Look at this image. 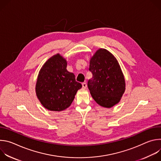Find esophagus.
Segmentation results:
<instances>
[{
  "instance_id": "34e87169",
  "label": "esophagus",
  "mask_w": 161,
  "mask_h": 161,
  "mask_svg": "<svg viewBox=\"0 0 161 161\" xmlns=\"http://www.w3.org/2000/svg\"><path fill=\"white\" fill-rule=\"evenodd\" d=\"M86 86H87V85H86V83H82V87H83V88H86Z\"/></svg>"
}]
</instances>
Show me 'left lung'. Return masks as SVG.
<instances>
[{
  "mask_svg": "<svg viewBox=\"0 0 161 161\" xmlns=\"http://www.w3.org/2000/svg\"><path fill=\"white\" fill-rule=\"evenodd\" d=\"M89 71L92 78L88 81V88L95 101L107 108L119 103L125 82L116 58L107 50L99 49L90 58Z\"/></svg>",
  "mask_w": 161,
  "mask_h": 161,
  "instance_id": "obj_1",
  "label": "left lung"
}]
</instances>
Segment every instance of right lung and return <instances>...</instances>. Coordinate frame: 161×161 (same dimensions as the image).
Returning a JSON list of instances; mask_svg holds the SVG:
<instances>
[{
  "label": "right lung",
  "instance_id": "obj_1",
  "mask_svg": "<svg viewBox=\"0 0 161 161\" xmlns=\"http://www.w3.org/2000/svg\"><path fill=\"white\" fill-rule=\"evenodd\" d=\"M66 67V60L58 53L46 62L39 71L36 95L42 105L50 111H60L69 107L82 86Z\"/></svg>",
  "mask_w": 161,
  "mask_h": 161
}]
</instances>
